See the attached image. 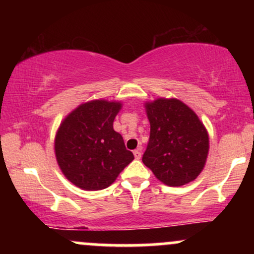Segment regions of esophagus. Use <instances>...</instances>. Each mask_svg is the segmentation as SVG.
<instances>
[{"mask_svg":"<svg viewBox=\"0 0 254 254\" xmlns=\"http://www.w3.org/2000/svg\"><path fill=\"white\" fill-rule=\"evenodd\" d=\"M133 156H135V159H137V160L141 159V156H142V154H141V148H138V149L133 150Z\"/></svg>","mask_w":254,"mask_h":254,"instance_id":"esophagus-1","label":"esophagus"}]
</instances>
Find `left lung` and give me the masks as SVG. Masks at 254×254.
<instances>
[{
  "instance_id": "left-lung-1",
  "label": "left lung",
  "mask_w": 254,
  "mask_h": 254,
  "mask_svg": "<svg viewBox=\"0 0 254 254\" xmlns=\"http://www.w3.org/2000/svg\"><path fill=\"white\" fill-rule=\"evenodd\" d=\"M150 137L142 161L168 186L193 182L205 166L209 135L194 111L179 99L144 103Z\"/></svg>"
}]
</instances>
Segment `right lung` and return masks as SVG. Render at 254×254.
<instances>
[{
    "instance_id": "right-lung-1",
    "label": "right lung",
    "mask_w": 254,
    "mask_h": 254,
    "mask_svg": "<svg viewBox=\"0 0 254 254\" xmlns=\"http://www.w3.org/2000/svg\"><path fill=\"white\" fill-rule=\"evenodd\" d=\"M121 101L105 99L78 105L60 124L55 155L64 177L77 188L98 191L115 183L133 160L123 137L113 130Z\"/></svg>"
}]
</instances>
